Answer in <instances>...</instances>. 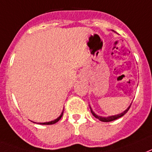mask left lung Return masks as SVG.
Wrapping results in <instances>:
<instances>
[{
    "mask_svg": "<svg viewBox=\"0 0 152 152\" xmlns=\"http://www.w3.org/2000/svg\"><path fill=\"white\" fill-rule=\"evenodd\" d=\"M130 106H131V104L129 106V108L126 109V110H125L123 112H122L121 114H118V115H112V116H109V117H102V116H99V115H96L94 112L92 111V109L91 108V113H92V115H93L95 117L96 119H99L100 121H102V122H111V121H113V120H115V119H119V118H120V117L123 116L126 113V112L129 111V108H130ZM91 108V107H90Z\"/></svg>",
    "mask_w": 152,
    "mask_h": 152,
    "instance_id": "obj_1",
    "label": "left lung"
}]
</instances>
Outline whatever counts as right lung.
<instances>
[{
  "label": "right lung",
  "mask_w": 152,
  "mask_h": 152,
  "mask_svg": "<svg viewBox=\"0 0 152 152\" xmlns=\"http://www.w3.org/2000/svg\"><path fill=\"white\" fill-rule=\"evenodd\" d=\"M62 115H63V112H62L61 115H60L58 119H55V120L50 121V122H48V123H39V124H41V125H51V124H55V123H56L57 122H58V121L60 120V119H61V116H62Z\"/></svg>",
  "instance_id": "1"
}]
</instances>
